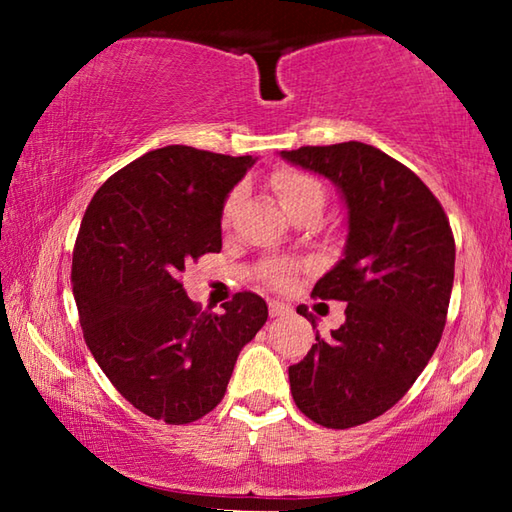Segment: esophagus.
Segmentation results:
<instances>
[{
	"label": "esophagus",
	"mask_w": 512,
	"mask_h": 512,
	"mask_svg": "<svg viewBox=\"0 0 512 512\" xmlns=\"http://www.w3.org/2000/svg\"><path fill=\"white\" fill-rule=\"evenodd\" d=\"M268 311H271V316L273 318H277V316H284V314H289V307L284 305V302H277V300H271L268 302Z\"/></svg>",
	"instance_id": "1"
}]
</instances>
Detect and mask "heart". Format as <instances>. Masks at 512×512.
<instances>
[{"mask_svg":"<svg viewBox=\"0 0 512 512\" xmlns=\"http://www.w3.org/2000/svg\"><path fill=\"white\" fill-rule=\"evenodd\" d=\"M271 185L287 212L298 203L309 201V198H323V189H320L316 180L296 169H277L271 178ZM232 203H235V196H230L228 203H225V210H223L225 219L230 216Z\"/></svg>","mask_w":512,"mask_h":512,"instance_id":"b5f03b06","label":"heart"}]
</instances>
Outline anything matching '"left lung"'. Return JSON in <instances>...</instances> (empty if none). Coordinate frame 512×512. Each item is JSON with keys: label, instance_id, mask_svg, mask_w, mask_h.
Segmentation results:
<instances>
[{"label": "left lung", "instance_id": "obj_1", "mask_svg": "<svg viewBox=\"0 0 512 512\" xmlns=\"http://www.w3.org/2000/svg\"><path fill=\"white\" fill-rule=\"evenodd\" d=\"M282 158L323 173L348 205V244L311 296L345 302V323L289 366L298 409L327 429L379 418L402 400L447 323L456 244L443 205L415 173L363 142L300 146ZM311 320L314 314L298 307Z\"/></svg>", "mask_w": 512, "mask_h": 512}]
</instances>
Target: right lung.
I'll return each instance as SVG.
<instances>
[{"instance_id": "obj_1", "label": "right lung", "mask_w": 512, "mask_h": 512, "mask_svg": "<svg viewBox=\"0 0 512 512\" xmlns=\"http://www.w3.org/2000/svg\"><path fill=\"white\" fill-rule=\"evenodd\" d=\"M253 162L164 146L110 176L83 214L72 257L83 339L112 386L153 420L210 413L268 318L253 291L212 314L180 282L185 264L221 250L225 196Z\"/></svg>"}]
</instances>
